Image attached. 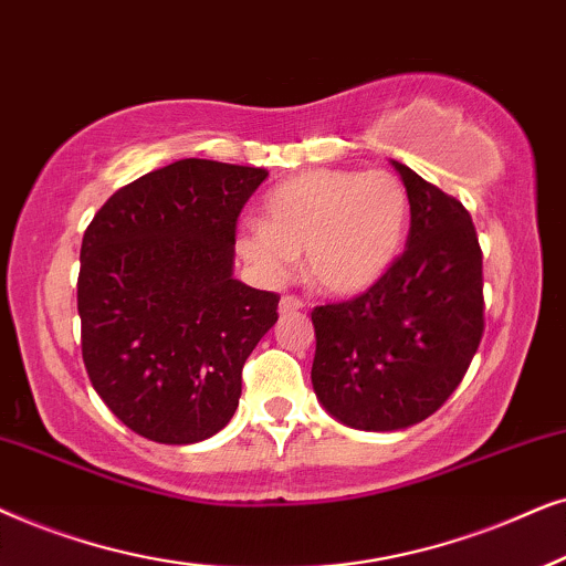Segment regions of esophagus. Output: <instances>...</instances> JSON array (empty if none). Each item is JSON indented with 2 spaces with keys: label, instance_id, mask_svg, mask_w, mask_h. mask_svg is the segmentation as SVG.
<instances>
[{
  "label": "esophagus",
  "instance_id": "1",
  "mask_svg": "<svg viewBox=\"0 0 566 566\" xmlns=\"http://www.w3.org/2000/svg\"><path fill=\"white\" fill-rule=\"evenodd\" d=\"M303 307H305V303L295 295H284L282 300H279V313H282V315L297 313V311H303Z\"/></svg>",
  "mask_w": 566,
  "mask_h": 566
}]
</instances>
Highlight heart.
<instances>
[{"instance_id": "heart-1", "label": "heart", "mask_w": 566, "mask_h": 566, "mask_svg": "<svg viewBox=\"0 0 566 566\" xmlns=\"http://www.w3.org/2000/svg\"><path fill=\"white\" fill-rule=\"evenodd\" d=\"M409 196L390 172L307 170L263 199V220H245L235 243L269 284L287 282L297 253L326 295L370 290L401 253Z\"/></svg>"}]
</instances>
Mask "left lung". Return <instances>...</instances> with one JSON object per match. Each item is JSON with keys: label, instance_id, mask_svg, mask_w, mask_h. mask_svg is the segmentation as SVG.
<instances>
[{"label": "left lung", "instance_id": "1", "mask_svg": "<svg viewBox=\"0 0 566 566\" xmlns=\"http://www.w3.org/2000/svg\"><path fill=\"white\" fill-rule=\"evenodd\" d=\"M394 163L411 207L406 251L365 295L311 313L313 390L331 417L396 432L434 413L484 334V276L461 201Z\"/></svg>", "mask_w": 566, "mask_h": 566}]
</instances>
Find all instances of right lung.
Returning a JSON list of instances; mask_svg holds the SVG:
<instances>
[{
	"mask_svg": "<svg viewBox=\"0 0 566 566\" xmlns=\"http://www.w3.org/2000/svg\"><path fill=\"white\" fill-rule=\"evenodd\" d=\"M263 168L178 160L118 188L80 251L82 359L105 406L163 446H193L238 409L243 365L279 295L232 276L235 222Z\"/></svg>",
	"mask_w": 566,
	"mask_h": 566,
	"instance_id": "right-lung-1",
	"label": "right lung"
}]
</instances>
